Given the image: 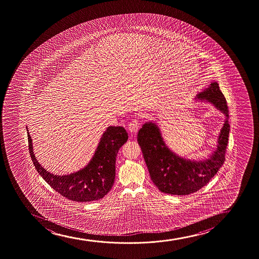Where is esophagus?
Here are the masks:
<instances>
[{"label":"esophagus","mask_w":259,"mask_h":259,"mask_svg":"<svg viewBox=\"0 0 259 259\" xmlns=\"http://www.w3.org/2000/svg\"><path fill=\"white\" fill-rule=\"evenodd\" d=\"M140 124H139V121H138L137 119L133 120V121L129 124V125H128L129 132H130L132 134H134V135L140 130Z\"/></svg>","instance_id":"1"}]
</instances>
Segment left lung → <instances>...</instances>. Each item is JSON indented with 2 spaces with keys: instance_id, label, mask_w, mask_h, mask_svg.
<instances>
[{
  "instance_id": "8db88e82",
  "label": "left lung",
  "mask_w": 259,
  "mask_h": 259,
  "mask_svg": "<svg viewBox=\"0 0 259 259\" xmlns=\"http://www.w3.org/2000/svg\"><path fill=\"white\" fill-rule=\"evenodd\" d=\"M195 99L210 102L225 115L217 148L207 158L189 159L177 154L166 145L156 121L145 123L138 134V143L151 181L165 194L185 195L200 190L224 163L229 137V114L227 101L218 82H211L208 88L196 95Z\"/></svg>"
}]
</instances>
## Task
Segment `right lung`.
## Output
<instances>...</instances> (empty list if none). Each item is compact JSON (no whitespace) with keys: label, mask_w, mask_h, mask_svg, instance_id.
<instances>
[{"label":"right lung","mask_w":259,"mask_h":259,"mask_svg":"<svg viewBox=\"0 0 259 259\" xmlns=\"http://www.w3.org/2000/svg\"><path fill=\"white\" fill-rule=\"evenodd\" d=\"M27 137L30 156L38 174L62 196L77 202L97 201L110 191L115 178L117 153L128 140L125 128L108 126L87 165L71 174L58 176L47 171L38 163L28 130Z\"/></svg>","instance_id":"obj_1"}]
</instances>
